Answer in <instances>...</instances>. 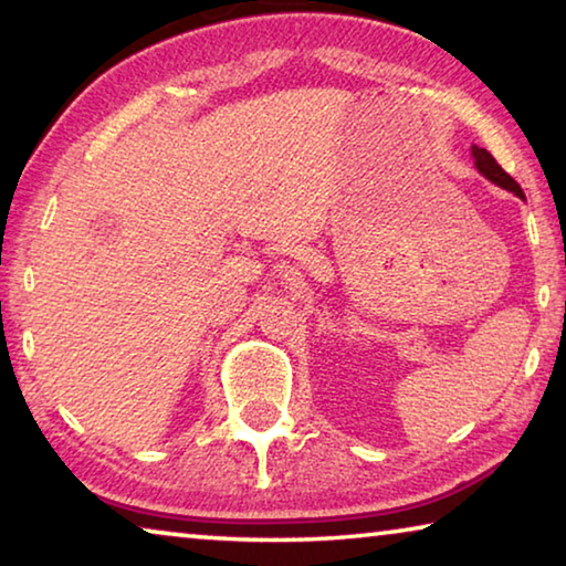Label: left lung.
I'll return each instance as SVG.
<instances>
[{
    "mask_svg": "<svg viewBox=\"0 0 566 566\" xmlns=\"http://www.w3.org/2000/svg\"><path fill=\"white\" fill-rule=\"evenodd\" d=\"M472 157H474V165H476V169L482 171V175L490 179V181H494L496 187H502V189H510V191H514L516 197H522L524 199V191H522V187L516 185V181L506 175V171L496 165V159L490 155V151L486 149H482V147H472Z\"/></svg>",
    "mask_w": 566,
    "mask_h": 566,
    "instance_id": "8db88e82",
    "label": "left lung"
}]
</instances>
